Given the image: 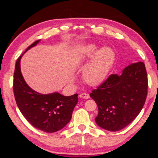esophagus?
<instances>
[{
    "mask_svg": "<svg viewBox=\"0 0 158 158\" xmlns=\"http://www.w3.org/2000/svg\"><path fill=\"white\" fill-rule=\"evenodd\" d=\"M80 98H84V99H88L89 98V95L88 94H86V93H82L80 94Z\"/></svg>",
    "mask_w": 158,
    "mask_h": 158,
    "instance_id": "obj_1",
    "label": "esophagus"
}]
</instances>
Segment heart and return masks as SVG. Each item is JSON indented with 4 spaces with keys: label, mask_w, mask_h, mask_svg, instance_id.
Here are the masks:
<instances>
[{
    "label": "heart",
    "mask_w": 158,
    "mask_h": 158,
    "mask_svg": "<svg viewBox=\"0 0 158 158\" xmlns=\"http://www.w3.org/2000/svg\"><path fill=\"white\" fill-rule=\"evenodd\" d=\"M116 58L115 52L110 47H100L94 43L82 46L79 50L77 60L79 62L89 61L83 70V77L88 85H98L105 79Z\"/></svg>",
    "instance_id": "b5f03b06"
}]
</instances>
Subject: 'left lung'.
I'll return each mask as SVG.
<instances>
[{"label":"left lung","mask_w":158,"mask_h":158,"mask_svg":"<svg viewBox=\"0 0 158 158\" xmlns=\"http://www.w3.org/2000/svg\"><path fill=\"white\" fill-rule=\"evenodd\" d=\"M147 88V74L142 62L131 64L119 75H110L90 94L98 108L97 125L111 132L126 127L142 110Z\"/></svg>","instance_id":"1"}]
</instances>
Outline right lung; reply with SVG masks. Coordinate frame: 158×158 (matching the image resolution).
<instances>
[{
    "label": "right lung",
    "instance_id": "right-lung-1",
    "mask_svg": "<svg viewBox=\"0 0 158 158\" xmlns=\"http://www.w3.org/2000/svg\"><path fill=\"white\" fill-rule=\"evenodd\" d=\"M40 41L33 43L24 53ZM23 54L17 60L13 76V92L17 105L32 126L45 132H57L71 119L73 109L78 102V94L64 96L58 92L43 94L33 90L21 73L20 60Z\"/></svg>",
    "mask_w": 158,
    "mask_h": 158
}]
</instances>
